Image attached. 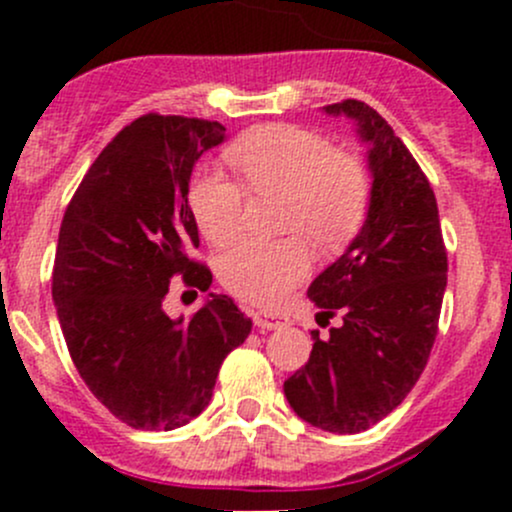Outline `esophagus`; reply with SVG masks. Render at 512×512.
I'll list each match as a JSON object with an SVG mask.
<instances>
[{
	"mask_svg": "<svg viewBox=\"0 0 512 512\" xmlns=\"http://www.w3.org/2000/svg\"><path fill=\"white\" fill-rule=\"evenodd\" d=\"M255 319V327L262 332H270V329H282L289 324V317L282 312H272V309H260V312L252 314Z\"/></svg>",
	"mask_w": 512,
	"mask_h": 512,
	"instance_id": "obj_1",
	"label": "esophagus"
}]
</instances>
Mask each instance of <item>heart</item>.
Returning <instances> with one entry per match:
<instances>
[{
	"mask_svg": "<svg viewBox=\"0 0 512 512\" xmlns=\"http://www.w3.org/2000/svg\"><path fill=\"white\" fill-rule=\"evenodd\" d=\"M227 163L246 180L225 170L200 168L190 183L188 203L200 232L215 245L230 242L245 218L247 188L287 193V227L307 230L322 247L352 240L364 223L369 180L352 156L334 153L319 133L287 123L252 128L227 146ZM307 237L294 235L237 240L218 260L220 282L252 304H277L312 270Z\"/></svg>",
	"mask_w": 512,
	"mask_h": 512,
	"instance_id": "heart-1",
	"label": "heart"
}]
</instances>
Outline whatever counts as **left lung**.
<instances>
[{
	"label": "left lung",
	"mask_w": 512,
	"mask_h": 512,
	"mask_svg": "<svg viewBox=\"0 0 512 512\" xmlns=\"http://www.w3.org/2000/svg\"><path fill=\"white\" fill-rule=\"evenodd\" d=\"M369 143L371 198L359 235L307 289L342 324L285 381L289 406L329 433H361L389 416L426 369L438 334L448 257L436 195L394 128L356 98L324 106Z\"/></svg>",
	"instance_id": "obj_1"
}]
</instances>
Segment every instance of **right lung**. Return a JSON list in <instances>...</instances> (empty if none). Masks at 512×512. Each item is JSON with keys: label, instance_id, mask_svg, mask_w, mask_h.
<instances>
[{"label": "right lung", "instance_id": "right-lung-1", "mask_svg": "<svg viewBox=\"0 0 512 512\" xmlns=\"http://www.w3.org/2000/svg\"><path fill=\"white\" fill-rule=\"evenodd\" d=\"M223 141L218 121L146 113L103 148L61 220L51 297L66 347L91 394L143 431L203 414L220 364L252 329L227 294L210 292L188 322L163 309L173 277L213 285L188 255L200 245L188 185Z\"/></svg>", "mask_w": 512, "mask_h": 512}]
</instances>
